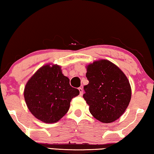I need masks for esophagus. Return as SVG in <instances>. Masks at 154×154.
I'll use <instances>...</instances> for the list:
<instances>
[{"label": "esophagus", "instance_id": "1", "mask_svg": "<svg viewBox=\"0 0 154 154\" xmlns=\"http://www.w3.org/2000/svg\"><path fill=\"white\" fill-rule=\"evenodd\" d=\"M79 94H80V96H82L83 94V89H82V88H79Z\"/></svg>", "mask_w": 154, "mask_h": 154}]
</instances>
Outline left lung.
Listing matches in <instances>:
<instances>
[{
  "label": "left lung",
  "instance_id": "obj_1",
  "mask_svg": "<svg viewBox=\"0 0 154 154\" xmlns=\"http://www.w3.org/2000/svg\"><path fill=\"white\" fill-rule=\"evenodd\" d=\"M83 97L90 112L103 123L116 121L126 111L131 99V88L124 73L106 60L88 65Z\"/></svg>",
  "mask_w": 154,
  "mask_h": 154
}]
</instances>
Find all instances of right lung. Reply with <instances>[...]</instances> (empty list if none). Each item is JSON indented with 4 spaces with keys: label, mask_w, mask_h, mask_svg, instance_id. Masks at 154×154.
Returning <instances> with one entry per match:
<instances>
[{
    "label": "right lung",
    "mask_w": 154,
    "mask_h": 154,
    "mask_svg": "<svg viewBox=\"0 0 154 154\" xmlns=\"http://www.w3.org/2000/svg\"><path fill=\"white\" fill-rule=\"evenodd\" d=\"M24 98L30 111L45 123L59 121L67 113L71 100L79 94L58 65H45L28 80Z\"/></svg>",
    "instance_id": "1"
}]
</instances>
